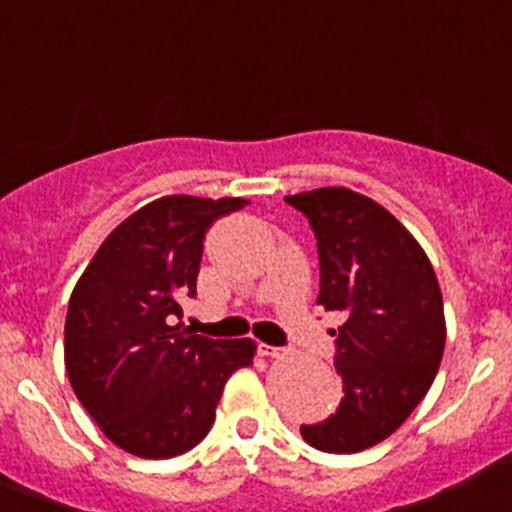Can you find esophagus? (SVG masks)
<instances>
[{
	"label": "esophagus",
	"instance_id": "34e87169",
	"mask_svg": "<svg viewBox=\"0 0 512 512\" xmlns=\"http://www.w3.org/2000/svg\"><path fill=\"white\" fill-rule=\"evenodd\" d=\"M258 352H261L263 357H273V360H281V357H286L288 347H276V345H258Z\"/></svg>",
	"mask_w": 512,
	"mask_h": 512
}]
</instances>
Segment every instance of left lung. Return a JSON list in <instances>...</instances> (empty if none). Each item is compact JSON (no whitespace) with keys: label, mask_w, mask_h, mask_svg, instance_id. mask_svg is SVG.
I'll return each instance as SVG.
<instances>
[{"label":"left lung","mask_w":512,"mask_h":512,"mask_svg":"<svg viewBox=\"0 0 512 512\" xmlns=\"http://www.w3.org/2000/svg\"><path fill=\"white\" fill-rule=\"evenodd\" d=\"M286 202L318 239V303L342 315L333 335L345 397L300 434L320 451H365L404 424L439 372L446 345L439 281L414 236L370 197L323 187Z\"/></svg>","instance_id":"1"}]
</instances>
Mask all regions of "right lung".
<instances>
[{"mask_svg": "<svg viewBox=\"0 0 512 512\" xmlns=\"http://www.w3.org/2000/svg\"><path fill=\"white\" fill-rule=\"evenodd\" d=\"M244 199L175 194L128 217L68 300L66 372L103 434L140 458H172L209 434L226 379L249 367L251 340H209L174 325L197 295L204 236Z\"/></svg>", "mask_w": 512, "mask_h": 512, "instance_id": "1", "label": "right lung"}]
</instances>
